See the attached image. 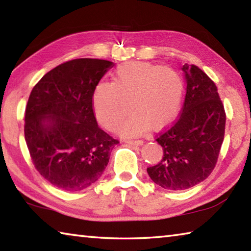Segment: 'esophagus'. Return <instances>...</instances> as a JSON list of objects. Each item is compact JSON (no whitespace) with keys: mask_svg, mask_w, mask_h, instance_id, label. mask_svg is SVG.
Returning <instances> with one entry per match:
<instances>
[{"mask_svg":"<svg viewBox=\"0 0 251 251\" xmlns=\"http://www.w3.org/2000/svg\"><path fill=\"white\" fill-rule=\"evenodd\" d=\"M126 143L131 146H141L144 144L143 141H134V139H128V141H126Z\"/></svg>","mask_w":251,"mask_h":251,"instance_id":"1","label":"esophagus"}]
</instances>
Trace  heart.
I'll return each instance as SVG.
<instances>
[{"instance_id": "1", "label": "heart", "mask_w": 251, "mask_h": 251, "mask_svg": "<svg viewBox=\"0 0 251 251\" xmlns=\"http://www.w3.org/2000/svg\"><path fill=\"white\" fill-rule=\"evenodd\" d=\"M184 92L178 72L147 62H127L114 72L113 83L97 84L93 104L97 120L107 129L115 128L131 109L134 114L118 130L133 136L148 127L156 130L171 124L180 112Z\"/></svg>"}]
</instances>
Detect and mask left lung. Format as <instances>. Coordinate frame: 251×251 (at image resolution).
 Instances as JSON below:
<instances>
[{
    "instance_id": "left-lung-1",
    "label": "left lung",
    "mask_w": 251,
    "mask_h": 251,
    "mask_svg": "<svg viewBox=\"0 0 251 251\" xmlns=\"http://www.w3.org/2000/svg\"><path fill=\"white\" fill-rule=\"evenodd\" d=\"M187 87L178 120L157 137L159 164L147 168L156 185L184 190L210 175L224 142L226 114L215 83L195 65L182 66Z\"/></svg>"
}]
</instances>
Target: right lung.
<instances>
[{"label": "right lung", "mask_w": 251, "mask_h": 251, "mask_svg": "<svg viewBox=\"0 0 251 251\" xmlns=\"http://www.w3.org/2000/svg\"><path fill=\"white\" fill-rule=\"evenodd\" d=\"M114 66L97 58L72 59L33 87L25 110V141L33 164L66 192L90 187L103 175L118 141L97 125L93 96Z\"/></svg>", "instance_id": "obj_1"}]
</instances>
